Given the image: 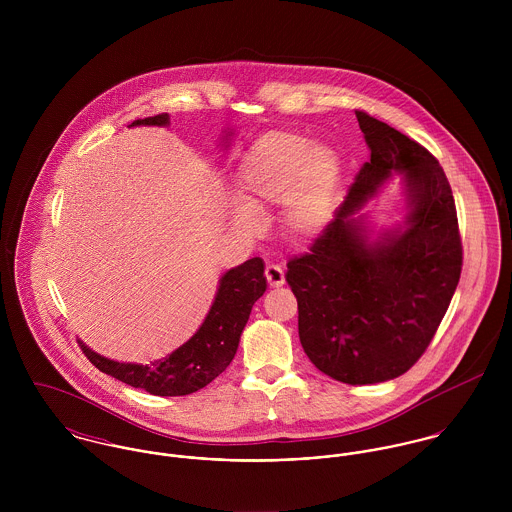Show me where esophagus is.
I'll return each instance as SVG.
<instances>
[{"instance_id":"esophagus-1","label":"esophagus","mask_w":512,"mask_h":512,"mask_svg":"<svg viewBox=\"0 0 512 512\" xmlns=\"http://www.w3.org/2000/svg\"><path fill=\"white\" fill-rule=\"evenodd\" d=\"M266 280H268V284H270L272 288H282L284 282H286L282 266H278V264H268V266H266Z\"/></svg>"}]
</instances>
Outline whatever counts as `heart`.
I'll use <instances>...</instances> for the list:
<instances>
[{
	"label": "heart",
	"mask_w": 512,
	"mask_h": 512,
	"mask_svg": "<svg viewBox=\"0 0 512 512\" xmlns=\"http://www.w3.org/2000/svg\"><path fill=\"white\" fill-rule=\"evenodd\" d=\"M339 157L303 136L274 132L260 138L240 167L238 219L260 226V211L286 207V228L299 242L319 238L335 217Z\"/></svg>",
	"instance_id": "obj_1"
}]
</instances>
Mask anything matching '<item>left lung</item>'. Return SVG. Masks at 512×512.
<instances>
[{
  "instance_id": "left-lung-1",
  "label": "left lung",
  "mask_w": 512,
  "mask_h": 512,
  "mask_svg": "<svg viewBox=\"0 0 512 512\" xmlns=\"http://www.w3.org/2000/svg\"><path fill=\"white\" fill-rule=\"evenodd\" d=\"M370 149L347 199L309 252L288 262L299 341L309 361L345 384H374L426 353L459 284L463 248L449 181L418 142L357 110ZM394 170L405 175L404 229L368 245L354 215Z\"/></svg>"
}]
</instances>
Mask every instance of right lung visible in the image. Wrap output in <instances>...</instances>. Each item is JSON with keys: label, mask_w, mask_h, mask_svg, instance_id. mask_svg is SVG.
Listing matches in <instances>:
<instances>
[{"label": "right lung", "mask_w": 512, "mask_h": 512, "mask_svg": "<svg viewBox=\"0 0 512 512\" xmlns=\"http://www.w3.org/2000/svg\"><path fill=\"white\" fill-rule=\"evenodd\" d=\"M167 114L136 120L132 126H165ZM266 292L262 258L246 260L220 278L219 292L199 331L169 357L153 365L116 363L80 343L86 359L98 370L153 396H185L205 388L230 365L252 305Z\"/></svg>", "instance_id": "obj_1"}]
</instances>
